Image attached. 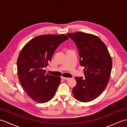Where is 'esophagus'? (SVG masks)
I'll return each instance as SVG.
<instances>
[{
	"label": "esophagus",
	"mask_w": 127,
	"mask_h": 127,
	"mask_svg": "<svg viewBox=\"0 0 127 127\" xmlns=\"http://www.w3.org/2000/svg\"><path fill=\"white\" fill-rule=\"evenodd\" d=\"M62 79H65V80H69V79H70V78H68V77H61Z\"/></svg>",
	"instance_id": "34e87169"
}]
</instances>
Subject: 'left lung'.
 Instances as JSON below:
<instances>
[{"label": "left lung", "instance_id": "obj_1", "mask_svg": "<svg viewBox=\"0 0 127 127\" xmlns=\"http://www.w3.org/2000/svg\"><path fill=\"white\" fill-rule=\"evenodd\" d=\"M77 46L79 63L85 67L84 77H76L75 98L82 102L92 101L105 89L110 79L112 60L105 44L95 35L78 32L66 34Z\"/></svg>", "mask_w": 127, "mask_h": 127}]
</instances>
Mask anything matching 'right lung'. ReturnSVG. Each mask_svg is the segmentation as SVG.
Instances as JSON below:
<instances>
[{
  "mask_svg": "<svg viewBox=\"0 0 127 127\" xmlns=\"http://www.w3.org/2000/svg\"><path fill=\"white\" fill-rule=\"evenodd\" d=\"M67 39L64 34L40 35L29 41L20 51L17 63L19 79L33 101L45 103L54 96L61 78L46 74L44 69L57 47Z\"/></svg>",
  "mask_w": 127,
  "mask_h": 127,
  "instance_id": "1",
  "label": "right lung"
}]
</instances>
